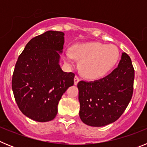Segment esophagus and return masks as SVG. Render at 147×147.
<instances>
[{
	"instance_id": "34e87169",
	"label": "esophagus",
	"mask_w": 147,
	"mask_h": 147,
	"mask_svg": "<svg viewBox=\"0 0 147 147\" xmlns=\"http://www.w3.org/2000/svg\"><path fill=\"white\" fill-rule=\"evenodd\" d=\"M79 82H80V78L78 77L77 76H75V77H74V85H77Z\"/></svg>"
}]
</instances>
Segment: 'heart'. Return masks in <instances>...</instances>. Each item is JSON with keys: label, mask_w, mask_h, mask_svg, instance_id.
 <instances>
[{"label": "heart", "mask_w": 147, "mask_h": 147, "mask_svg": "<svg viewBox=\"0 0 147 147\" xmlns=\"http://www.w3.org/2000/svg\"><path fill=\"white\" fill-rule=\"evenodd\" d=\"M119 56L115 45L93 42L76 45L72 50L65 53L64 59L68 65L74 64V58L80 60L82 74L88 79L98 80L112 71Z\"/></svg>", "instance_id": "b5f03b06"}]
</instances>
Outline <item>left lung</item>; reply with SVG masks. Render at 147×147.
<instances>
[{
    "label": "left lung",
    "mask_w": 147,
    "mask_h": 147,
    "mask_svg": "<svg viewBox=\"0 0 147 147\" xmlns=\"http://www.w3.org/2000/svg\"><path fill=\"white\" fill-rule=\"evenodd\" d=\"M135 71L130 57L122 53L118 67L94 82L78 83L80 117L91 127H103L119 119L133 93Z\"/></svg>",
    "instance_id": "obj_1"
}]
</instances>
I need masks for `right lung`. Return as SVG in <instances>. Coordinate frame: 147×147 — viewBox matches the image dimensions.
<instances>
[{
	"label": "right lung",
	"mask_w": 147,
	"mask_h": 147,
	"mask_svg": "<svg viewBox=\"0 0 147 147\" xmlns=\"http://www.w3.org/2000/svg\"><path fill=\"white\" fill-rule=\"evenodd\" d=\"M64 35L48 31L32 38L15 65L11 80L15 99L20 111L36 121L53 120L61 97L74 85V74L64 72L59 64Z\"/></svg>",
	"instance_id": "add662e5"
}]
</instances>
